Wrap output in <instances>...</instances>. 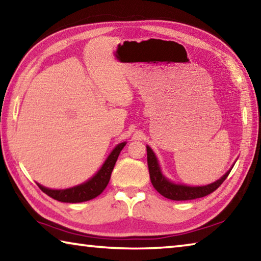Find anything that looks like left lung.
<instances>
[{
  "mask_svg": "<svg viewBox=\"0 0 261 261\" xmlns=\"http://www.w3.org/2000/svg\"><path fill=\"white\" fill-rule=\"evenodd\" d=\"M146 148L149 178H151L153 187L159 193L162 194L163 197H166L168 199L171 200H192L197 199V198L208 196L210 193L214 192L215 190L224 182V179L228 177L229 173H230L232 169L231 167V169H229L220 179L208 185H204V187H188V185L183 184H175L167 177H165V175L161 173L158 159L155 156V154L152 151V148L149 146H146Z\"/></svg>",
  "mask_w": 261,
  "mask_h": 261,
  "instance_id": "1",
  "label": "left lung"
}]
</instances>
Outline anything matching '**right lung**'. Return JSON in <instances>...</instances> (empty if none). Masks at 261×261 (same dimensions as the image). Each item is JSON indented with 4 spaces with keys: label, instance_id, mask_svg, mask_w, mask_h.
Here are the masks:
<instances>
[{
    "label": "right lung",
    "instance_id": "add662e5",
    "mask_svg": "<svg viewBox=\"0 0 261 261\" xmlns=\"http://www.w3.org/2000/svg\"><path fill=\"white\" fill-rule=\"evenodd\" d=\"M125 144L126 143L118 144L117 146L113 149L112 153L109 154L107 160L105 161L98 173L85 183L77 185V187L63 190L48 189L42 187L40 184H38V187L41 189V191L51 197L53 199L62 202H83L93 199V198L98 197L100 193H102L106 187L108 185L115 163H116L117 158L120 155L122 148L125 146Z\"/></svg>",
    "mask_w": 261,
    "mask_h": 261
}]
</instances>
